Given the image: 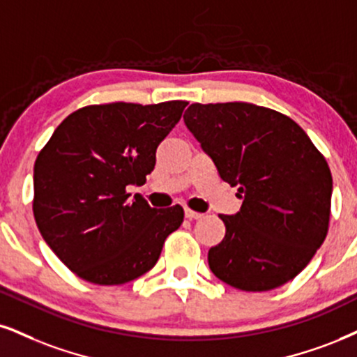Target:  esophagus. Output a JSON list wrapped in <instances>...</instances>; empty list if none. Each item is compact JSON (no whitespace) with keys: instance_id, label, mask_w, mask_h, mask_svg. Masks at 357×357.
<instances>
[{"instance_id":"1","label":"esophagus","mask_w":357,"mask_h":357,"mask_svg":"<svg viewBox=\"0 0 357 357\" xmlns=\"http://www.w3.org/2000/svg\"><path fill=\"white\" fill-rule=\"evenodd\" d=\"M202 217H204V213L195 212V210H190V208H185V218H188V220H199Z\"/></svg>"}]
</instances>
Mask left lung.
Instances as JSON below:
<instances>
[{"instance_id":"left-lung-1","label":"left lung","mask_w":357,"mask_h":357,"mask_svg":"<svg viewBox=\"0 0 357 357\" xmlns=\"http://www.w3.org/2000/svg\"><path fill=\"white\" fill-rule=\"evenodd\" d=\"M183 121L243 199L240 212L220 215L227 231L210 248V270L243 291L288 283L328 235L333 177L326 158L296 122L268 107L197 102Z\"/></svg>"}]
</instances>
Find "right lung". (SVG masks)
<instances>
[{
  "instance_id": "right-lung-1",
  "label": "right lung",
  "mask_w": 357,
  "mask_h": 357,
  "mask_svg": "<svg viewBox=\"0 0 357 357\" xmlns=\"http://www.w3.org/2000/svg\"><path fill=\"white\" fill-rule=\"evenodd\" d=\"M185 100L87 105L57 126L34 164L33 213L44 241L79 278L124 284L152 270L180 205L152 208L129 185L155 167Z\"/></svg>"
}]
</instances>
